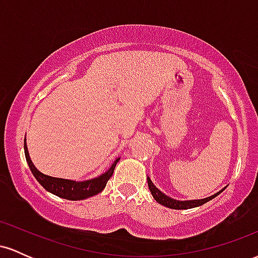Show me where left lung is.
I'll list each match as a JSON object with an SVG mask.
<instances>
[{
  "label": "left lung",
  "instance_id": "1",
  "mask_svg": "<svg viewBox=\"0 0 258 258\" xmlns=\"http://www.w3.org/2000/svg\"><path fill=\"white\" fill-rule=\"evenodd\" d=\"M147 179H148V185H149V190H150V193H152V195L154 197V199L158 201L159 204H161V205H164V206H166V207H170V209H174V210L193 209V207H198V206L204 205V204H206L207 201L214 199V198L217 197L218 194H221L222 191H223L224 189H226V188H223V189H222V190L218 191V193L211 195V197H209V198H205V199L179 201V200L172 199V198L167 197V195H165L164 193H162V191H160L159 189L153 184L152 179H150L149 177H148Z\"/></svg>",
  "mask_w": 258,
  "mask_h": 258
}]
</instances>
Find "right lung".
Segmentation results:
<instances>
[{
  "label": "right lung",
  "instance_id": "right-lung-1",
  "mask_svg": "<svg viewBox=\"0 0 258 258\" xmlns=\"http://www.w3.org/2000/svg\"><path fill=\"white\" fill-rule=\"evenodd\" d=\"M24 152H25V158L28 161L29 167H30L32 174L35 176V178L37 179V182L46 189L49 193L57 195L59 198H63V199L68 200H84L87 198L97 195L103 189L105 188L106 182L110 179V177L114 173V168L116 166L119 159H116L114 161V164L111 165L110 168L106 171L105 173L100 174L99 177H96L93 179L84 180V182H76V180H70V179H64V178H55V177L47 176L42 172L37 170L35 167V165L32 164L30 156H29L28 147H26V142L24 139Z\"/></svg>",
  "mask_w": 258,
  "mask_h": 258
}]
</instances>
